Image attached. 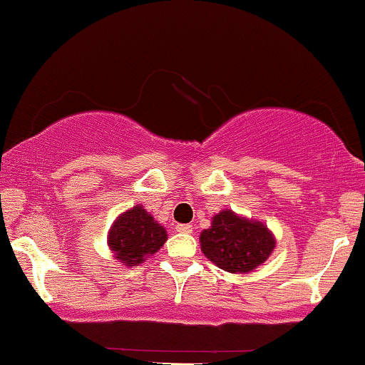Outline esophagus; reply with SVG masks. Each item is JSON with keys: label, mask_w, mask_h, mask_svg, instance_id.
<instances>
[{"label": "esophagus", "mask_w": 365, "mask_h": 365, "mask_svg": "<svg viewBox=\"0 0 365 365\" xmlns=\"http://www.w3.org/2000/svg\"><path fill=\"white\" fill-rule=\"evenodd\" d=\"M177 232L178 233H192V226L190 225H177Z\"/></svg>", "instance_id": "esophagus-1"}]
</instances>
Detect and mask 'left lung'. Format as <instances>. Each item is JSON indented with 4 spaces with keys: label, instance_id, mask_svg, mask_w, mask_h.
Returning a JSON list of instances; mask_svg holds the SVG:
<instances>
[{
    "label": "left lung",
    "instance_id": "obj_1",
    "mask_svg": "<svg viewBox=\"0 0 365 365\" xmlns=\"http://www.w3.org/2000/svg\"><path fill=\"white\" fill-rule=\"evenodd\" d=\"M200 250L220 269L233 274L252 273L267 261L276 238L262 221L223 209L199 237Z\"/></svg>",
    "mask_w": 365,
    "mask_h": 365
}]
</instances>
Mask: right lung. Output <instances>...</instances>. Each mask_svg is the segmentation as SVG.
Returning a JSON list of instances; mask_svg holds the SVG:
<instances>
[{
    "label": "right lung",
    "mask_w": 365,
    "mask_h": 365,
    "mask_svg": "<svg viewBox=\"0 0 365 365\" xmlns=\"http://www.w3.org/2000/svg\"><path fill=\"white\" fill-rule=\"evenodd\" d=\"M166 240L165 226L158 223L142 204L121 212L108 232V247L116 261L128 267L139 266L149 255L156 254Z\"/></svg>",
    "instance_id": "add662e5"
}]
</instances>
